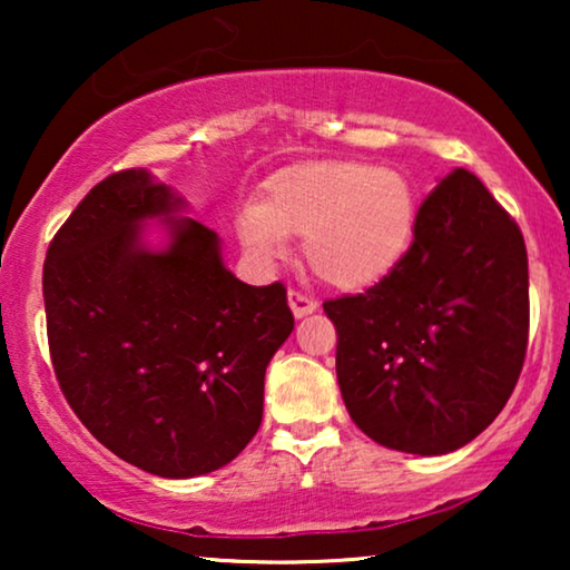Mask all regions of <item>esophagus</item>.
Returning <instances> with one entry per match:
<instances>
[{
	"instance_id": "obj_1",
	"label": "esophagus",
	"mask_w": 570,
	"mask_h": 570,
	"mask_svg": "<svg viewBox=\"0 0 570 570\" xmlns=\"http://www.w3.org/2000/svg\"><path fill=\"white\" fill-rule=\"evenodd\" d=\"M287 303H291L293 314L298 316V318L311 314V311H316V301L311 298V295H306V293L295 291V287H291V291H287Z\"/></svg>"
}]
</instances>
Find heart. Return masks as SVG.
Returning a JSON list of instances; mask_svg holds the SVG:
<instances>
[{"label": "heart", "instance_id": "b5f03b06", "mask_svg": "<svg viewBox=\"0 0 570 570\" xmlns=\"http://www.w3.org/2000/svg\"><path fill=\"white\" fill-rule=\"evenodd\" d=\"M415 225V197L400 170L365 163H303L267 178L238 217L256 256H275L279 236H303V256L324 283L365 287L400 262Z\"/></svg>", "mask_w": 570, "mask_h": 570}]
</instances>
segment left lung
I'll return each instance as SVG.
<instances>
[{"instance_id":"left-lung-1","label":"left lung","mask_w":570,"mask_h":570,"mask_svg":"<svg viewBox=\"0 0 570 570\" xmlns=\"http://www.w3.org/2000/svg\"><path fill=\"white\" fill-rule=\"evenodd\" d=\"M324 314L353 423L381 446L449 454L493 423L524 365V236L454 168L420 205L400 262L368 291L324 301Z\"/></svg>"}]
</instances>
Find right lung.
Listing matches in <instances>:
<instances>
[{"mask_svg": "<svg viewBox=\"0 0 570 570\" xmlns=\"http://www.w3.org/2000/svg\"><path fill=\"white\" fill-rule=\"evenodd\" d=\"M178 205L145 170H116L85 194L43 262L61 394L108 451L160 478L207 474L246 449L264 371L293 332L285 285L240 283L207 225L169 217L170 249L138 244L145 216Z\"/></svg>", "mask_w": 570, "mask_h": 570, "instance_id": "1", "label": "right lung"}]
</instances>
